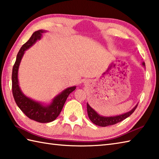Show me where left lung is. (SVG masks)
Masks as SVG:
<instances>
[{"label": "left lung", "mask_w": 159, "mask_h": 159, "mask_svg": "<svg viewBox=\"0 0 159 159\" xmlns=\"http://www.w3.org/2000/svg\"><path fill=\"white\" fill-rule=\"evenodd\" d=\"M143 65H145V63H143ZM137 106L138 105H136L131 111H128V112L119 115V116H111V117H104L98 115L91 107L89 106L88 103H87V110H88V114L89 119L93 123H94L95 125L101 126V127H106L109 125H114V124L121 122V121L123 120L124 119H127V117L129 116L130 115H131L134 111H135Z\"/></svg>", "instance_id": "obj_1"}]
</instances>
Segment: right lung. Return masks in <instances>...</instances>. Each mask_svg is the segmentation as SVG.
Returning <instances> with one entry per match:
<instances>
[{"label": "right lung", "instance_id": "add662e5", "mask_svg": "<svg viewBox=\"0 0 159 159\" xmlns=\"http://www.w3.org/2000/svg\"><path fill=\"white\" fill-rule=\"evenodd\" d=\"M43 32V30H38L34 32L30 39L20 49L12 70L11 89L16 103L29 119L39 123H49L54 120L58 116L68 96L71 92L75 90L76 87H71L65 89L53 100L51 105L48 106H43L39 102L34 101L26 97L22 93L18 81V70L20 61L25 51L30 48L37 40L40 39Z\"/></svg>", "mask_w": 159, "mask_h": 159}]
</instances>
